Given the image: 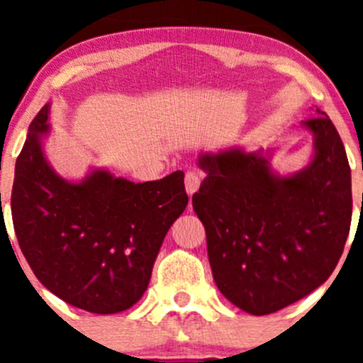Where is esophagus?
<instances>
[{
	"mask_svg": "<svg viewBox=\"0 0 363 363\" xmlns=\"http://www.w3.org/2000/svg\"><path fill=\"white\" fill-rule=\"evenodd\" d=\"M200 182H202V174L196 170H189L184 177V184H186V191L188 195H193L195 191H199Z\"/></svg>",
	"mask_w": 363,
	"mask_h": 363,
	"instance_id": "34e87169",
	"label": "esophagus"
}]
</instances>
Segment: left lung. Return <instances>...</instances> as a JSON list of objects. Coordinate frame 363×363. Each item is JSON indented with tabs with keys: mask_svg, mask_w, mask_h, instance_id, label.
<instances>
[{
	"mask_svg": "<svg viewBox=\"0 0 363 363\" xmlns=\"http://www.w3.org/2000/svg\"><path fill=\"white\" fill-rule=\"evenodd\" d=\"M303 126L314 158L290 177L240 149L202 155L193 208L205 226L216 286L255 316L303 298L334 272L351 225V168L334 123L318 111Z\"/></svg>",
	"mask_w": 363,
	"mask_h": 363,
	"instance_id": "obj_1",
	"label": "left lung"
}]
</instances>
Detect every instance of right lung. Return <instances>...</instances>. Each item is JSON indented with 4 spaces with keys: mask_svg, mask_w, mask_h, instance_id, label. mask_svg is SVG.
<instances>
[{
    "mask_svg": "<svg viewBox=\"0 0 363 363\" xmlns=\"http://www.w3.org/2000/svg\"><path fill=\"white\" fill-rule=\"evenodd\" d=\"M47 117L49 105L33 119L16 163L10 205L21 251L40 283L67 303L94 314L130 309L188 205L184 174L135 184L93 170L82 182L65 181L42 151Z\"/></svg>",
    "mask_w": 363,
    "mask_h": 363,
    "instance_id": "add662e5",
    "label": "right lung"
}]
</instances>
